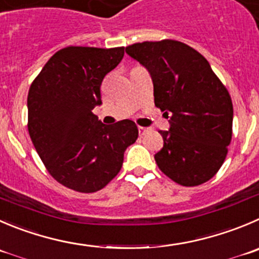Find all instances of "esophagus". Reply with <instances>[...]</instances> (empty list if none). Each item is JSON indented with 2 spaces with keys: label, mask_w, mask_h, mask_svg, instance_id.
<instances>
[{
  "label": "esophagus",
  "mask_w": 259,
  "mask_h": 259,
  "mask_svg": "<svg viewBox=\"0 0 259 259\" xmlns=\"http://www.w3.org/2000/svg\"><path fill=\"white\" fill-rule=\"evenodd\" d=\"M139 132H140V135H145V134H147V132H149V127H142V125H139Z\"/></svg>",
  "instance_id": "1"
}]
</instances>
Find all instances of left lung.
I'll use <instances>...</instances> for the list:
<instances>
[{"label": "left lung", "mask_w": 259, "mask_h": 259, "mask_svg": "<svg viewBox=\"0 0 259 259\" xmlns=\"http://www.w3.org/2000/svg\"><path fill=\"white\" fill-rule=\"evenodd\" d=\"M125 53L149 71L155 105L169 118L155 154L160 170L181 186L193 187L221 168L231 141L233 103L201 53L177 40L144 41Z\"/></svg>", "instance_id": "8db88e82"}]
</instances>
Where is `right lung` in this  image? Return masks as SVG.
<instances>
[{"mask_svg":"<svg viewBox=\"0 0 259 259\" xmlns=\"http://www.w3.org/2000/svg\"><path fill=\"white\" fill-rule=\"evenodd\" d=\"M124 48L67 47L53 54L28 95V130L47 170L67 188L91 193L104 188L135 144L134 120L107 125L93 113L102 105L100 85Z\"/></svg>","mask_w":259,"mask_h":259,"instance_id":"add662e5","label":"right lung"}]
</instances>
